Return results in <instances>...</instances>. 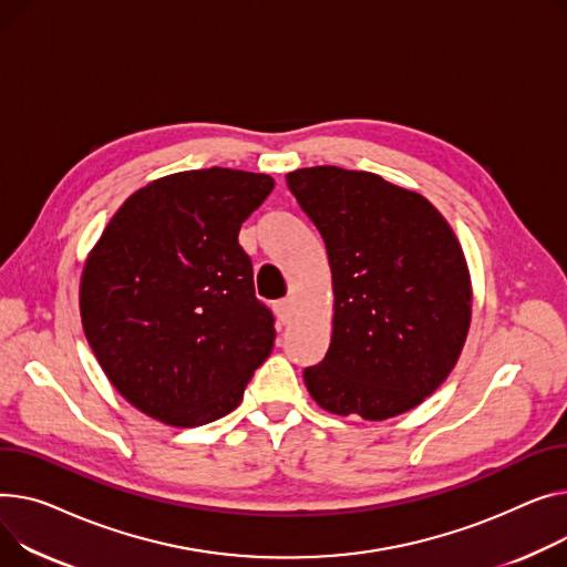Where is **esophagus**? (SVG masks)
<instances>
[{"mask_svg":"<svg viewBox=\"0 0 567 567\" xmlns=\"http://www.w3.org/2000/svg\"><path fill=\"white\" fill-rule=\"evenodd\" d=\"M274 310H276L278 319H280L282 323H287V321L291 319V298H282V300H278V303L274 306Z\"/></svg>","mask_w":567,"mask_h":567,"instance_id":"esophagus-1","label":"esophagus"}]
</instances>
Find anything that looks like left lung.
Instances as JSON below:
<instances>
[{
	"instance_id": "left-lung-1",
	"label": "left lung",
	"mask_w": 567,
	"mask_h": 567,
	"mask_svg": "<svg viewBox=\"0 0 567 567\" xmlns=\"http://www.w3.org/2000/svg\"><path fill=\"white\" fill-rule=\"evenodd\" d=\"M287 186L332 271L330 347L303 371L312 399L362 420L420 405L454 369L472 319L454 230L424 196L373 173L315 166L289 173Z\"/></svg>"
}]
</instances>
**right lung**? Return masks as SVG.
Here are the masks:
<instances>
[{
    "mask_svg": "<svg viewBox=\"0 0 567 567\" xmlns=\"http://www.w3.org/2000/svg\"><path fill=\"white\" fill-rule=\"evenodd\" d=\"M264 173L184 171L138 188L93 248L80 289L89 344L134 408L171 426L233 412L269 358L276 319L255 296L241 223Z\"/></svg>",
    "mask_w": 567,
    "mask_h": 567,
    "instance_id": "obj_1",
    "label": "right lung"
}]
</instances>
